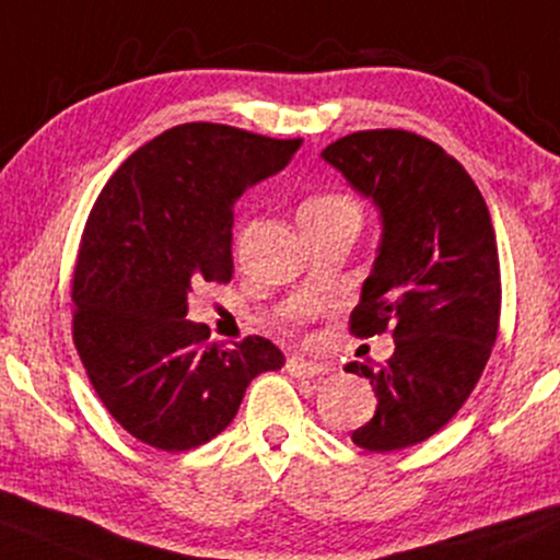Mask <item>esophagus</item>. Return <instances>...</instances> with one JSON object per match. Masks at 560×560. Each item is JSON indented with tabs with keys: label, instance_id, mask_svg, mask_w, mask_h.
<instances>
[{
	"label": "esophagus",
	"instance_id": "34e87169",
	"mask_svg": "<svg viewBox=\"0 0 560 560\" xmlns=\"http://www.w3.org/2000/svg\"><path fill=\"white\" fill-rule=\"evenodd\" d=\"M287 370H289V375H294V378H315V375H320L323 368L320 362H313V360H305V357H289L287 360Z\"/></svg>",
	"mask_w": 560,
	"mask_h": 560
}]
</instances>
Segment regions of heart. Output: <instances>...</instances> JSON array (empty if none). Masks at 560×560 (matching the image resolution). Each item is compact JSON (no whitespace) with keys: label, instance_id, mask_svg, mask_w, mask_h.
Returning a JSON list of instances; mask_svg holds the SVG:
<instances>
[{"label":"heart","instance_id":"b5f03b06","mask_svg":"<svg viewBox=\"0 0 560 560\" xmlns=\"http://www.w3.org/2000/svg\"><path fill=\"white\" fill-rule=\"evenodd\" d=\"M336 206H349V203L345 198H334V195H326V198L307 200V203L302 206V211H320V208H336Z\"/></svg>","mask_w":560,"mask_h":560}]
</instances>
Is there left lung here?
I'll return each instance as SVG.
<instances>
[{"label": "left lung", "instance_id": "obj_1", "mask_svg": "<svg viewBox=\"0 0 560 560\" xmlns=\"http://www.w3.org/2000/svg\"><path fill=\"white\" fill-rule=\"evenodd\" d=\"M320 159L381 219L352 334L390 328L396 345L375 370L345 365L378 396L352 441L378 454L415 446L459 412L495 345L501 266L490 211L459 161L415 132H352Z\"/></svg>", "mask_w": 560, "mask_h": 560}]
</instances>
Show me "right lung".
Listing matches in <instances>:
<instances>
[{
    "label": "right lung",
    "mask_w": 560,
    "mask_h": 560,
    "mask_svg": "<svg viewBox=\"0 0 560 560\" xmlns=\"http://www.w3.org/2000/svg\"><path fill=\"white\" fill-rule=\"evenodd\" d=\"M300 140L190 122L114 172L93 206L72 279V336L98 399L161 451L203 446L237 415L255 375L284 368L260 336L211 341L187 320L206 281H232L234 203L292 161Z\"/></svg>",
    "instance_id": "1"
}]
</instances>
